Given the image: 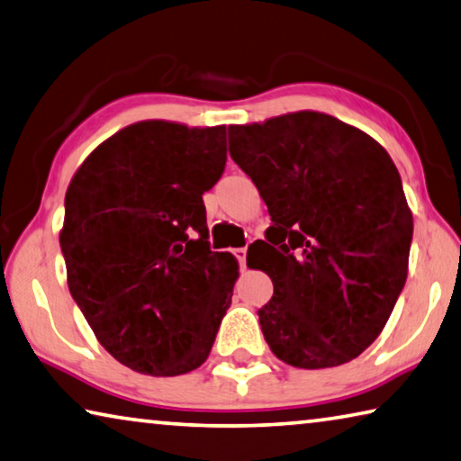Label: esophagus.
<instances>
[{
	"instance_id": "obj_1",
	"label": "esophagus",
	"mask_w": 461,
	"mask_h": 461,
	"mask_svg": "<svg viewBox=\"0 0 461 461\" xmlns=\"http://www.w3.org/2000/svg\"><path fill=\"white\" fill-rule=\"evenodd\" d=\"M233 257L238 258L240 268H246V248H236V250H233Z\"/></svg>"
}]
</instances>
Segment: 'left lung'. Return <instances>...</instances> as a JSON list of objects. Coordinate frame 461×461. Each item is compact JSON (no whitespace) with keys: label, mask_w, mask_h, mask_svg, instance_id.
Segmentation results:
<instances>
[{"label":"left lung","mask_w":461,"mask_h":461,"mask_svg":"<svg viewBox=\"0 0 461 461\" xmlns=\"http://www.w3.org/2000/svg\"><path fill=\"white\" fill-rule=\"evenodd\" d=\"M228 133L273 221L246 258L275 287L258 310L270 350L302 369L355 359L384 330L408 275L412 213L392 158L313 111Z\"/></svg>","instance_id":"obj_1"}]
</instances>
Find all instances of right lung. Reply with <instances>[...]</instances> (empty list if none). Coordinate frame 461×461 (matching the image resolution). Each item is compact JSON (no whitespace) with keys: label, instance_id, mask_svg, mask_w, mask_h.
I'll list each match as a JSON object with an SVG mask.
<instances>
[{"label":"right lung","instance_id":"obj_1","mask_svg":"<svg viewBox=\"0 0 461 461\" xmlns=\"http://www.w3.org/2000/svg\"><path fill=\"white\" fill-rule=\"evenodd\" d=\"M225 127L143 121L71 178L59 236L73 302L116 361L148 375L201 367L238 262L211 252L203 194L221 178Z\"/></svg>","mask_w":461,"mask_h":461}]
</instances>
